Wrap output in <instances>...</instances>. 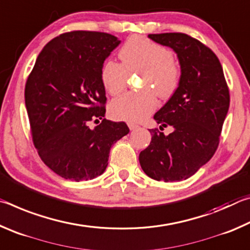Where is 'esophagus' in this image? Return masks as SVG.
Wrapping results in <instances>:
<instances>
[{
    "label": "esophagus",
    "mask_w": 250,
    "mask_h": 250,
    "mask_svg": "<svg viewBox=\"0 0 250 250\" xmlns=\"http://www.w3.org/2000/svg\"><path fill=\"white\" fill-rule=\"evenodd\" d=\"M128 126H129V129L130 130H135L138 128V125H135V124H133V122H128Z\"/></svg>",
    "instance_id": "obj_1"
}]
</instances>
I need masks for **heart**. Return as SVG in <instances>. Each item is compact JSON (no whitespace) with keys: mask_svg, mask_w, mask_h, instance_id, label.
Returning a JSON list of instances; mask_svg holds the SVG:
<instances>
[{"mask_svg":"<svg viewBox=\"0 0 250 250\" xmlns=\"http://www.w3.org/2000/svg\"><path fill=\"white\" fill-rule=\"evenodd\" d=\"M121 64L105 62L101 68V82L110 95L124 91L129 75L141 74L140 92H126L113 99L109 111L116 119L140 121L158 107V99L171 98L180 86L182 69L172 50L142 36H132L119 50Z\"/></svg>","mask_w":250,"mask_h":250,"instance_id":"heart-1","label":"heart"}]
</instances>
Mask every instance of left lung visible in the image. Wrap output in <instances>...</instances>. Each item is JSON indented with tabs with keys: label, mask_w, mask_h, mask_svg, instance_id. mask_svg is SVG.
<instances>
[{
	"label": "left lung",
	"mask_w": 250,
	"mask_h": 250,
	"mask_svg": "<svg viewBox=\"0 0 250 250\" xmlns=\"http://www.w3.org/2000/svg\"><path fill=\"white\" fill-rule=\"evenodd\" d=\"M155 43L172 48L182 69L180 86L154 115L160 130L150 129V146L139 161L147 176L175 182L195 174L214 155L229 108L224 71L216 55L207 46L183 33L149 34Z\"/></svg>",
	"instance_id": "8db88e82"
}]
</instances>
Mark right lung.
I'll return each instance as SVG.
<instances>
[{
	"label": "right lung",
	"mask_w": 250,
	"mask_h": 250,
	"mask_svg": "<svg viewBox=\"0 0 250 250\" xmlns=\"http://www.w3.org/2000/svg\"><path fill=\"white\" fill-rule=\"evenodd\" d=\"M120 44L108 33L75 31L46 44L25 86L34 146L59 176L88 181L108 166L110 147L129 133L125 122L104 119L101 68ZM102 122L95 128L90 121Z\"/></svg>",
	"instance_id": "1"
}]
</instances>
